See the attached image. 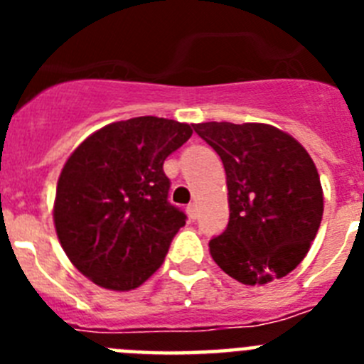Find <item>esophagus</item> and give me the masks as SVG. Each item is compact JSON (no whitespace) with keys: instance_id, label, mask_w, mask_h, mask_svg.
Masks as SVG:
<instances>
[{"instance_id":"obj_1","label":"esophagus","mask_w":364,"mask_h":364,"mask_svg":"<svg viewBox=\"0 0 364 364\" xmlns=\"http://www.w3.org/2000/svg\"><path fill=\"white\" fill-rule=\"evenodd\" d=\"M188 215H189V218H193V220L198 217V208H197V204H195V202L188 205Z\"/></svg>"}]
</instances>
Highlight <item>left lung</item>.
Masks as SVG:
<instances>
[{"label": "left lung", "instance_id": "8db88e82", "mask_svg": "<svg viewBox=\"0 0 364 364\" xmlns=\"http://www.w3.org/2000/svg\"><path fill=\"white\" fill-rule=\"evenodd\" d=\"M193 129L226 169L230 222L210 240L218 268L247 286L288 275L323 218V188L308 151L268 124L205 122Z\"/></svg>", "mask_w": 364, "mask_h": 364}]
</instances>
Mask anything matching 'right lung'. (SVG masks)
<instances>
[{"label":"right lung","instance_id":"obj_1","mask_svg":"<svg viewBox=\"0 0 364 364\" xmlns=\"http://www.w3.org/2000/svg\"><path fill=\"white\" fill-rule=\"evenodd\" d=\"M191 125L156 117L109 124L73 151L54 198V228L74 268L95 284L134 290L166 259L184 211L167 202L164 160Z\"/></svg>","mask_w":364,"mask_h":364}]
</instances>
